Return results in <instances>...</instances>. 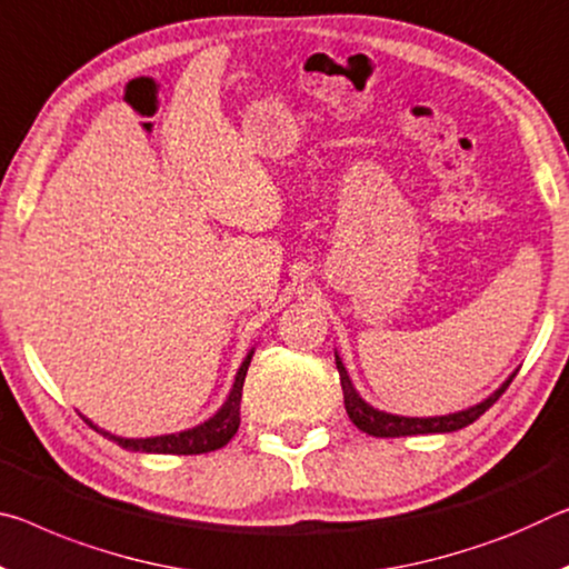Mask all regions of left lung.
Masks as SVG:
<instances>
[{"label": "left lung", "instance_id": "obj_1", "mask_svg": "<svg viewBox=\"0 0 569 569\" xmlns=\"http://www.w3.org/2000/svg\"><path fill=\"white\" fill-rule=\"evenodd\" d=\"M333 357H337V369H339V380H341V390H345V408L349 420L355 422V426L367 432V436H375V438H402V436H428V432H453V430H461L466 426H471L473 420H479L481 415L491 408V405L501 398L503 390L511 385L513 377L517 372H511L507 380H503L496 390L489 395V398H483L481 402L471 405V408L466 410H458V412H448V415H430V418H408V415H395V412H385V410H377L369 405L362 395L357 392L355 382H351V377L347 372L345 362H341L339 351H333Z\"/></svg>", "mask_w": 569, "mask_h": 569}]
</instances>
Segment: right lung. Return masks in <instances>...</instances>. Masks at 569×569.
<instances>
[{
    "label": "right lung",
    "mask_w": 569,
    "mask_h": 569,
    "mask_svg": "<svg viewBox=\"0 0 569 569\" xmlns=\"http://www.w3.org/2000/svg\"><path fill=\"white\" fill-rule=\"evenodd\" d=\"M252 351H256V347L248 351L246 359H242V365L238 367L236 382H232L228 398H224V402L220 405V410L214 412L212 418H207L204 422H200V426H194V428H187V430H179V432H167V436H151V438H123V436H113V432L98 428L93 420L86 418V415H83V418H86L88 426L101 432L103 438L113 440L116 446H121L126 450H133V453H171V456L210 453V450H218L222 446H228L230 438L238 432L242 382H246Z\"/></svg>",
    "instance_id": "right-lung-1"
}]
</instances>
